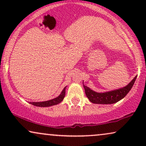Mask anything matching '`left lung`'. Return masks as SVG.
<instances>
[{
  "instance_id": "1",
  "label": "left lung",
  "mask_w": 146,
  "mask_h": 146,
  "mask_svg": "<svg viewBox=\"0 0 146 146\" xmlns=\"http://www.w3.org/2000/svg\"><path fill=\"white\" fill-rule=\"evenodd\" d=\"M136 78L137 76H135L134 78L124 87L105 92H96L92 90L90 88L84 85V81L83 86L86 95L91 102L98 104H111L121 100L127 95L134 84Z\"/></svg>"
}]
</instances>
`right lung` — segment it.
<instances>
[{"label":"right lung","instance_id":"1","mask_svg":"<svg viewBox=\"0 0 146 146\" xmlns=\"http://www.w3.org/2000/svg\"><path fill=\"white\" fill-rule=\"evenodd\" d=\"M66 86L64 88V89L62 90V91L58 97L55 98L44 102H30V104L38 107H49L58 104L60 103L63 100L66 94Z\"/></svg>","mask_w":146,"mask_h":146}]
</instances>
